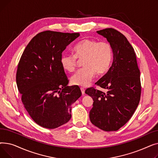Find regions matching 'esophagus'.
<instances>
[{"mask_svg": "<svg viewBox=\"0 0 158 158\" xmlns=\"http://www.w3.org/2000/svg\"><path fill=\"white\" fill-rule=\"evenodd\" d=\"M81 92L82 94L84 95L85 94V89L84 88H81Z\"/></svg>", "mask_w": 158, "mask_h": 158, "instance_id": "1", "label": "esophagus"}]
</instances>
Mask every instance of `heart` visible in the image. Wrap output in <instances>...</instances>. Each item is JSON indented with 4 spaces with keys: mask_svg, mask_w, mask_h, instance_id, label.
<instances>
[{
    "mask_svg": "<svg viewBox=\"0 0 158 158\" xmlns=\"http://www.w3.org/2000/svg\"><path fill=\"white\" fill-rule=\"evenodd\" d=\"M73 54H64L61 57V64L64 70L73 72L76 68L77 59L82 60L83 68L71 77L74 85L86 87L90 85L96 73L102 74L109 69L112 60V48L105 41L85 39L72 49Z\"/></svg>",
    "mask_w": 158,
    "mask_h": 158,
    "instance_id": "b5f03b06",
    "label": "heart"
}]
</instances>
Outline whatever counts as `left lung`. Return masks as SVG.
<instances>
[{
	"mask_svg": "<svg viewBox=\"0 0 158 158\" xmlns=\"http://www.w3.org/2000/svg\"><path fill=\"white\" fill-rule=\"evenodd\" d=\"M97 32L111 45L113 61L109 70L95 83L106 92L94 87L85 91L94 100L89 119L99 129L115 131L129 120L138 106L142 91L140 72L135 50L125 36L113 28Z\"/></svg>",
	"mask_w": 158,
	"mask_h": 158,
	"instance_id": "8db88e82",
	"label": "left lung"
}]
</instances>
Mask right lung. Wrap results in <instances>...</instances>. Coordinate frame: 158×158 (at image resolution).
<instances>
[{"label": "right lung", "mask_w": 158, "mask_h": 158, "mask_svg": "<svg viewBox=\"0 0 158 158\" xmlns=\"http://www.w3.org/2000/svg\"><path fill=\"white\" fill-rule=\"evenodd\" d=\"M79 32L45 31L30 41L19 61L16 81L22 102L38 125L55 129L71 118V105L81 96L77 86H67L62 52Z\"/></svg>", "instance_id": "1"}]
</instances>
